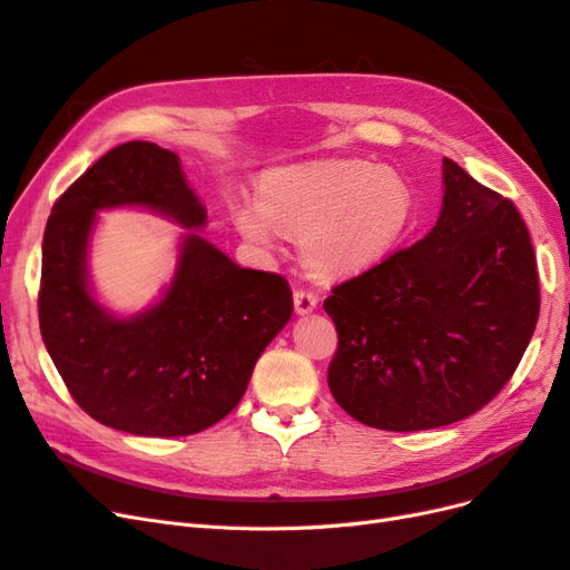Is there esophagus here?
Listing matches in <instances>:
<instances>
[{
	"label": "esophagus",
	"instance_id": "obj_1",
	"mask_svg": "<svg viewBox=\"0 0 570 570\" xmlns=\"http://www.w3.org/2000/svg\"><path fill=\"white\" fill-rule=\"evenodd\" d=\"M316 306H318V297L314 295V292H308V289H295V312H297L299 316L312 314Z\"/></svg>",
	"mask_w": 570,
	"mask_h": 570
}]
</instances>
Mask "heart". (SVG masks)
Instances as JSON below:
<instances>
[{
    "label": "heart",
    "mask_w": 570,
    "mask_h": 570,
    "mask_svg": "<svg viewBox=\"0 0 570 570\" xmlns=\"http://www.w3.org/2000/svg\"><path fill=\"white\" fill-rule=\"evenodd\" d=\"M235 220L258 245H271L275 228L302 235L308 268L321 278H350L404 243L416 202L394 168L327 159L268 170L258 183V206H237Z\"/></svg>",
    "instance_id": "heart-1"
}]
</instances>
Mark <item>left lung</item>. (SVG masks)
I'll return each mask as SVG.
<instances>
[{"label":"left lung","mask_w":570,"mask_h":570,"mask_svg":"<svg viewBox=\"0 0 570 570\" xmlns=\"http://www.w3.org/2000/svg\"><path fill=\"white\" fill-rule=\"evenodd\" d=\"M442 209L416 245L333 287L335 402L371 428L411 433L469 419L519 368L540 281L515 206L442 161Z\"/></svg>","instance_id":"obj_1"}]
</instances>
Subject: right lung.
<instances>
[{"instance_id":"right-lung-1","label":"right lung","mask_w":570,"mask_h":570,"mask_svg":"<svg viewBox=\"0 0 570 570\" xmlns=\"http://www.w3.org/2000/svg\"><path fill=\"white\" fill-rule=\"evenodd\" d=\"M147 208L188 230L175 278L145 313L116 317L94 297L96 214ZM206 206L178 154L132 140L107 151L57 199L42 239L40 333L78 406L140 438H180L226 419L258 356L292 316L283 275L237 266L204 239Z\"/></svg>"}]
</instances>
